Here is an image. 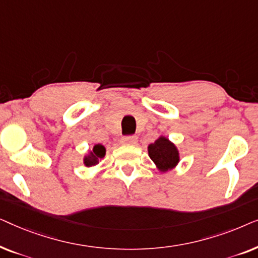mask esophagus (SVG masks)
<instances>
[{
	"mask_svg": "<svg viewBox=\"0 0 258 258\" xmlns=\"http://www.w3.org/2000/svg\"><path fill=\"white\" fill-rule=\"evenodd\" d=\"M139 142V139L136 136H129V137H124L122 139V143L126 144V146H135Z\"/></svg>",
	"mask_w": 258,
	"mask_h": 258,
	"instance_id": "1",
	"label": "esophagus"
}]
</instances>
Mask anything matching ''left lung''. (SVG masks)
Wrapping results in <instances>:
<instances>
[{
	"mask_svg": "<svg viewBox=\"0 0 258 258\" xmlns=\"http://www.w3.org/2000/svg\"><path fill=\"white\" fill-rule=\"evenodd\" d=\"M148 155L156 165L157 170L162 174L172 170L179 163V151L177 147L163 135L148 146Z\"/></svg>",
	"mask_w": 258,
	"mask_h": 258,
	"instance_id": "left-lung-1",
	"label": "left lung"
}]
</instances>
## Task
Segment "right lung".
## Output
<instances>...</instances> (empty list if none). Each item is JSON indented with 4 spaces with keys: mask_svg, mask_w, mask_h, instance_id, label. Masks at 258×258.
<instances>
[{
    "mask_svg": "<svg viewBox=\"0 0 258 258\" xmlns=\"http://www.w3.org/2000/svg\"><path fill=\"white\" fill-rule=\"evenodd\" d=\"M105 156V148L102 144H95L93 147V150H89L84 155L83 157V164L86 167H95L100 163L102 158Z\"/></svg>",
    "mask_w": 258,
    "mask_h": 258,
    "instance_id": "1",
    "label": "right lung"
}]
</instances>
